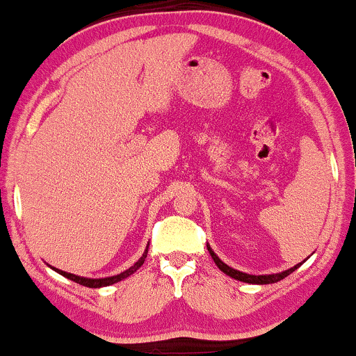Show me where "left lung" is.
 Wrapping results in <instances>:
<instances>
[{
	"label": "left lung",
	"mask_w": 356,
	"mask_h": 356,
	"mask_svg": "<svg viewBox=\"0 0 356 356\" xmlns=\"http://www.w3.org/2000/svg\"><path fill=\"white\" fill-rule=\"evenodd\" d=\"M207 248H208V252H210V254H211L213 261L216 263V266H218V268H220L221 271H223V273H227L228 277H232V278H235V280H240V282L253 283V285H270V283H277V282H280V280L286 278L290 273H293V271H295L296 268H298V266L303 263V261L298 263V265H295L293 268L282 271V273H273V275H248V273H243V271H238V270H235V268H232V266H228L227 263L221 261L220 258L215 254V252H213V250L210 248V245H207Z\"/></svg>",
	"instance_id": "8db88e82"
}]
</instances>
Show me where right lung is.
I'll use <instances>...</instances> for the list:
<instances>
[{"label":"right lung","instance_id":"obj_1","mask_svg":"<svg viewBox=\"0 0 356 356\" xmlns=\"http://www.w3.org/2000/svg\"><path fill=\"white\" fill-rule=\"evenodd\" d=\"M146 253H148V246H146L143 257H141L140 260H138V261L135 263V265L129 266V268L124 270L123 273L115 275V277H108V278H85V277H78V275H73V273H66V271H61V270H58V268H53V266H51V268H53L54 271H58V273H60V275H63V277H66L68 280H71V282L79 283V285H83V286H88V288H102V286H110V285H113V283H118V282H121V280H123V278H128L129 275L135 273V271H136L138 268H140V266L145 263Z\"/></svg>","mask_w":356,"mask_h":356}]
</instances>
